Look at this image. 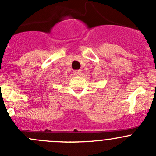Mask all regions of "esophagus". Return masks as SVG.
I'll return each instance as SVG.
<instances>
[{"label": "esophagus", "mask_w": 156, "mask_h": 156, "mask_svg": "<svg viewBox=\"0 0 156 156\" xmlns=\"http://www.w3.org/2000/svg\"><path fill=\"white\" fill-rule=\"evenodd\" d=\"M73 73L75 75H81V70H75Z\"/></svg>", "instance_id": "obj_1"}]
</instances>
